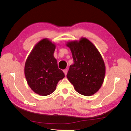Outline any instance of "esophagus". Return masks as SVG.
<instances>
[{
    "instance_id": "34e87169",
    "label": "esophagus",
    "mask_w": 131,
    "mask_h": 131,
    "mask_svg": "<svg viewBox=\"0 0 131 131\" xmlns=\"http://www.w3.org/2000/svg\"><path fill=\"white\" fill-rule=\"evenodd\" d=\"M63 72H64V73H65V75H67V73H68V69H64V70H63Z\"/></svg>"
}]
</instances>
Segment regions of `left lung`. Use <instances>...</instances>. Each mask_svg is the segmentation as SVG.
I'll list each match as a JSON object with an SVG mask.
<instances>
[{
  "label": "left lung",
  "mask_w": 131,
  "mask_h": 131,
  "mask_svg": "<svg viewBox=\"0 0 131 131\" xmlns=\"http://www.w3.org/2000/svg\"><path fill=\"white\" fill-rule=\"evenodd\" d=\"M66 46L71 50L73 60L66 75L68 80L81 94H94L102 86L106 73V66L100 53L85 37L68 41Z\"/></svg>",
  "instance_id": "8db88e82"
}]
</instances>
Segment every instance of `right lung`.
I'll return each mask as SVG.
<instances>
[{"instance_id": "1", "label": "right lung", "mask_w": 131, "mask_h": 131, "mask_svg": "<svg viewBox=\"0 0 131 131\" xmlns=\"http://www.w3.org/2000/svg\"><path fill=\"white\" fill-rule=\"evenodd\" d=\"M56 47L49 38H43L34 46L25 61L27 84L35 93L42 96L53 93L59 80L65 77L53 55Z\"/></svg>"}]
</instances>
